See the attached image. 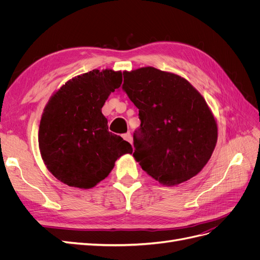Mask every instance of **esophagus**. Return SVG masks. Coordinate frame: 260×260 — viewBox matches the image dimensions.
<instances>
[{
	"mask_svg": "<svg viewBox=\"0 0 260 260\" xmlns=\"http://www.w3.org/2000/svg\"><path fill=\"white\" fill-rule=\"evenodd\" d=\"M122 138H123L125 141H128L129 143H132V136H131V133H130V132H128V133H124V135L122 136Z\"/></svg>",
	"mask_w": 260,
	"mask_h": 260,
	"instance_id": "34e87169",
	"label": "esophagus"
}]
</instances>
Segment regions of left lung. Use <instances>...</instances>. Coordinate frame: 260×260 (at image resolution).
<instances>
[{
    "label": "left lung",
    "mask_w": 260,
    "mask_h": 260,
    "mask_svg": "<svg viewBox=\"0 0 260 260\" xmlns=\"http://www.w3.org/2000/svg\"><path fill=\"white\" fill-rule=\"evenodd\" d=\"M122 91L139 108L133 156L142 169L166 185L198 175L217 142V123L201 94L154 67L123 73Z\"/></svg>",
    "instance_id": "1"
}]
</instances>
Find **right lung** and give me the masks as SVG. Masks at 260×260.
<instances>
[{
  "label": "right lung",
  "instance_id": "obj_1",
  "mask_svg": "<svg viewBox=\"0 0 260 260\" xmlns=\"http://www.w3.org/2000/svg\"><path fill=\"white\" fill-rule=\"evenodd\" d=\"M120 72L95 69L67 81L44 108L39 147L52 175L69 186L90 188L104 180L131 144L108 131L102 114L120 86Z\"/></svg>",
  "mask_w": 260,
  "mask_h": 260
}]
</instances>
